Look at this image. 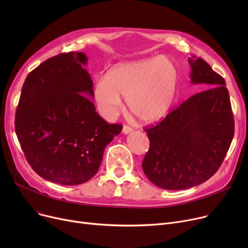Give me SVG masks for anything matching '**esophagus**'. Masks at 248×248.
<instances>
[{"label": "esophagus", "mask_w": 248, "mask_h": 248, "mask_svg": "<svg viewBox=\"0 0 248 248\" xmlns=\"http://www.w3.org/2000/svg\"><path fill=\"white\" fill-rule=\"evenodd\" d=\"M131 132H133V128L129 126V125H127V124H124V127H123V133L124 135H127V134H129Z\"/></svg>", "instance_id": "obj_1"}]
</instances>
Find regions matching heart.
Segmentation results:
<instances>
[{
	"label": "heart",
	"mask_w": 248,
	"mask_h": 248,
	"mask_svg": "<svg viewBox=\"0 0 248 248\" xmlns=\"http://www.w3.org/2000/svg\"><path fill=\"white\" fill-rule=\"evenodd\" d=\"M178 82L179 72L172 61L148 58L111 68L104 79L96 80L93 97L104 119L112 120L120 112L124 97L139 120L154 123L163 119L171 108Z\"/></svg>",
	"instance_id": "heart-1"
}]
</instances>
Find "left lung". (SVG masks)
<instances>
[{"label": "left lung", "mask_w": 248, "mask_h": 248, "mask_svg": "<svg viewBox=\"0 0 248 248\" xmlns=\"http://www.w3.org/2000/svg\"><path fill=\"white\" fill-rule=\"evenodd\" d=\"M193 84H211L189 97L157 124L146 127L150 149L141 167L162 189L182 190L211 178L234 136V119L224 78L200 57L189 58Z\"/></svg>", "instance_id": "1"}]
</instances>
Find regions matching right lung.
<instances>
[{
	"label": "right lung",
	"instance_id": "obj_1",
	"mask_svg": "<svg viewBox=\"0 0 248 248\" xmlns=\"http://www.w3.org/2000/svg\"><path fill=\"white\" fill-rule=\"evenodd\" d=\"M86 63L82 52L41 63L26 77L16 110L15 131L26 160L39 176L60 185L93 178L104 149L123 129L95 111Z\"/></svg>",
	"mask_w": 248,
	"mask_h": 248
}]
</instances>
